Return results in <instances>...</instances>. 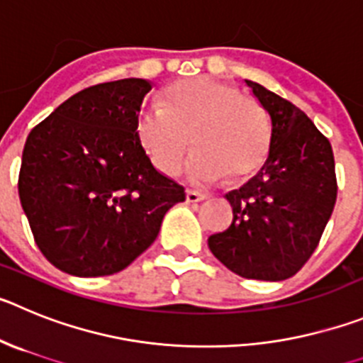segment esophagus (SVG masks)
Returning <instances> with one entry per match:
<instances>
[{
    "mask_svg": "<svg viewBox=\"0 0 363 363\" xmlns=\"http://www.w3.org/2000/svg\"><path fill=\"white\" fill-rule=\"evenodd\" d=\"M206 195L201 194V191H195V189H186V201L188 202H199L204 201Z\"/></svg>",
    "mask_w": 363,
    "mask_h": 363,
    "instance_id": "esophagus-1",
    "label": "esophagus"
}]
</instances>
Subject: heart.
Returning a JSON list of instances; mask_svg holds the SVG:
<instances>
[{"label": "heart", "instance_id": "1", "mask_svg": "<svg viewBox=\"0 0 363 363\" xmlns=\"http://www.w3.org/2000/svg\"><path fill=\"white\" fill-rule=\"evenodd\" d=\"M161 110L137 117V139L153 168L174 175L189 150L194 181L238 184L253 177L269 157L271 121L259 99L213 77L172 83L159 94Z\"/></svg>", "mask_w": 363, "mask_h": 363}]
</instances>
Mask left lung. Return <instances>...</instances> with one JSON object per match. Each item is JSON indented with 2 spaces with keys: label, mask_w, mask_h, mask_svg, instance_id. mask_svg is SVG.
<instances>
[{
  "label": "left lung",
  "mask_w": 363,
  "mask_h": 363,
  "mask_svg": "<svg viewBox=\"0 0 363 363\" xmlns=\"http://www.w3.org/2000/svg\"><path fill=\"white\" fill-rule=\"evenodd\" d=\"M271 116L266 164L226 195L230 228L208 238L211 253L244 279L286 280L318 246L336 202L331 143L298 106L246 81Z\"/></svg>",
  "instance_id": "1"
}]
</instances>
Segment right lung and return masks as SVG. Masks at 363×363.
I'll use <instances>...</instances> for the list:
<instances>
[{"label":"right lung","instance_id":"add662e5","mask_svg":"<svg viewBox=\"0 0 363 363\" xmlns=\"http://www.w3.org/2000/svg\"><path fill=\"white\" fill-rule=\"evenodd\" d=\"M150 90L135 77L94 84L28 133L19 201L41 253L68 275L123 271L157 238L166 211L186 199L137 139Z\"/></svg>","mask_w":363,"mask_h":363}]
</instances>
